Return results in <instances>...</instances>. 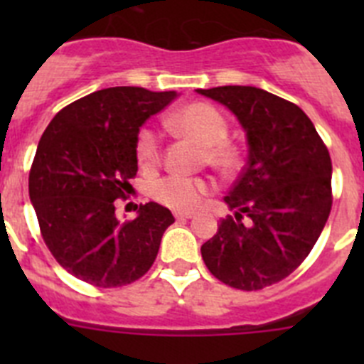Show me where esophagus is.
<instances>
[{"instance_id": "obj_1", "label": "esophagus", "mask_w": 364, "mask_h": 364, "mask_svg": "<svg viewBox=\"0 0 364 364\" xmlns=\"http://www.w3.org/2000/svg\"><path fill=\"white\" fill-rule=\"evenodd\" d=\"M193 211H175V218L176 220H188V218L193 217Z\"/></svg>"}]
</instances>
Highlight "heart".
I'll return each instance as SVG.
<instances>
[{
	"label": "heart",
	"mask_w": 364,
	"mask_h": 364,
	"mask_svg": "<svg viewBox=\"0 0 364 364\" xmlns=\"http://www.w3.org/2000/svg\"><path fill=\"white\" fill-rule=\"evenodd\" d=\"M167 127L175 134L188 136L204 146V162L222 175H235L242 166V153L231 140L228 118L217 107L204 102L184 105L167 118ZM162 159V142L151 127L140 129L136 136V160L144 171H151ZM210 180L197 176L169 175L154 182L151 195L171 210H193L210 195Z\"/></svg>",
	"instance_id": "1"
}]
</instances>
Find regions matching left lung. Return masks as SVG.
Wrapping results in <instances>:
<instances>
[{
	"mask_svg": "<svg viewBox=\"0 0 364 364\" xmlns=\"http://www.w3.org/2000/svg\"><path fill=\"white\" fill-rule=\"evenodd\" d=\"M197 92L239 118L250 146L224 197L235 215L202 244V259L224 284L262 290L295 272L319 239L333 198L330 153L304 111L281 96L246 85Z\"/></svg>",
	"mask_w": 364,
	"mask_h": 364,
	"instance_id": "left-lung-1",
	"label": "left lung"
}]
</instances>
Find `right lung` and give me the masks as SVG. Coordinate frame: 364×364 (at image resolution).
Masks as SVG:
<instances>
[{
  "mask_svg": "<svg viewBox=\"0 0 364 364\" xmlns=\"http://www.w3.org/2000/svg\"><path fill=\"white\" fill-rule=\"evenodd\" d=\"M175 91L109 87L76 100L53 118L28 173V195L41 237L58 264L98 288L146 275L175 218L147 202L118 222L114 204L136 176V136L144 122L175 100Z\"/></svg>",
  "mask_w": 364,
  "mask_h": 364,
  "instance_id": "1",
  "label": "right lung"
}]
</instances>
